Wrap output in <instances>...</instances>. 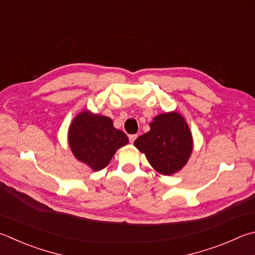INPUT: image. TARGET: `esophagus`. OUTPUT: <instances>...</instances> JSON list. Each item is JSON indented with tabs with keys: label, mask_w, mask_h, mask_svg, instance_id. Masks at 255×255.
Returning a JSON list of instances; mask_svg holds the SVG:
<instances>
[{
	"label": "esophagus",
	"mask_w": 255,
	"mask_h": 255,
	"mask_svg": "<svg viewBox=\"0 0 255 255\" xmlns=\"http://www.w3.org/2000/svg\"><path fill=\"white\" fill-rule=\"evenodd\" d=\"M136 138H137V135H136V133H133V135H129V141H130V142H133V141H135Z\"/></svg>",
	"instance_id": "1"
}]
</instances>
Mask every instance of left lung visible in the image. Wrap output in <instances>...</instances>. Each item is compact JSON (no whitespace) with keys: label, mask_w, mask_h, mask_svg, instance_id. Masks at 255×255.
Segmentation results:
<instances>
[{"label":"left lung","mask_w":255,"mask_h":255,"mask_svg":"<svg viewBox=\"0 0 255 255\" xmlns=\"http://www.w3.org/2000/svg\"><path fill=\"white\" fill-rule=\"evenodd\" d=\"M150 130L133 142L146 155L152 168L163 175H172L184 167L191 156L193 139L184 118L177 113L156 116Z\"/></svg>","instance_id":"8db88e82"}]
</instances>
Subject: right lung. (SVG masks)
Listing matches in <instances>:
<instances>
[{
    "mask_svg": "<svg viewBox=\"0 0 255 255\" xmlns=\"http://www.w3.org/2000/svg\"><path fill=\"white\" fill-rule=\"evenodd\" d=\"M127 143V135L114 127L112 119L87 110L73 119L69 129L73 155L96 172L105 168L118 148Z\"/></svg>",
    "mask_w": 255,
    "mask_h": 255,
    "instance_id": "obj_1",
    "label": "right lung"
}]
</instances>
